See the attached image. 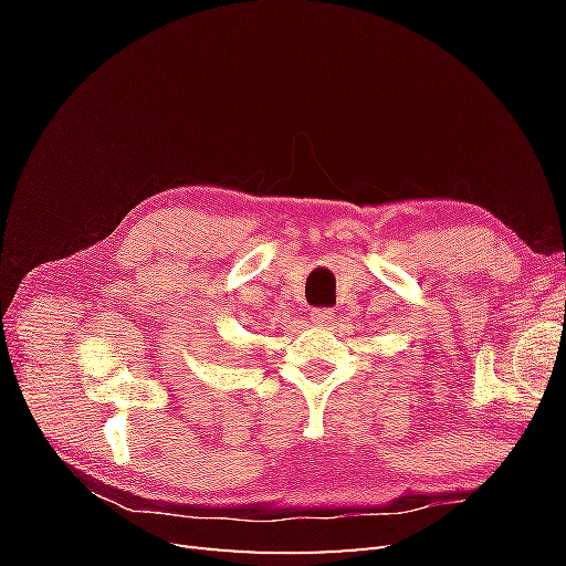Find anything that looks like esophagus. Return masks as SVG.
Here are the masks:
<instances>
[{"label":"esophagus","mask_w":566,"mask_h":566,"mask_svg":"<svg viewBox=\"0 0 566 566\" xmlns=\"http://www.w3.org/2000/svg\"><path fill=\"white\" fill-rule=\"evenodd\" d=\"M310 316H312V323H316V325H328L335 318L333 310H312Z\"/></svg>","instance_id":"34e87169"}]
</instances>
